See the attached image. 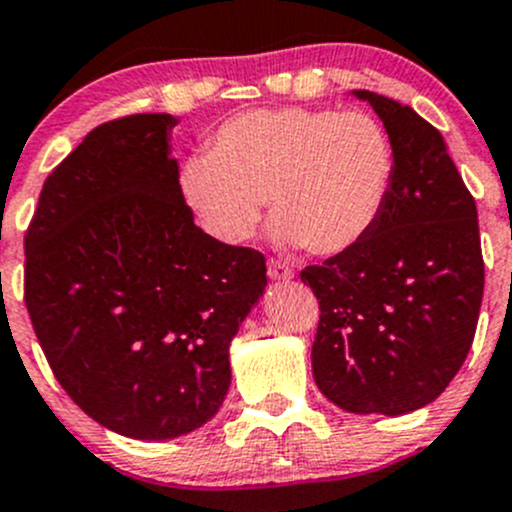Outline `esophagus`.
Returning <instances> with one entry per match:
<instances>
[{
	"instance_id": "34e87169",
	"label": "esophagus",
	"mask_w": 512,
	"mask_h": 512,
	"mask_svg": "<svg viewBox=\"0 0 512 512\" xmlns=\"http://www.w3.org/2000/svg\"><path fill=\"white\" fill-rule=\"evenodd\" d=\"M267 275H270V280H275V282H289L294 277V272H292V267L285 265V262L270 260L267 262Z\"/></svg>"
}]
</instances>
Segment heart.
<instances>
[{"label": "heart", "mask_w": 512, "mask_h": 512, "mask_svg": "<svg viewBox=\"0 0 512 512\" xmlns=\"http://www.w3.org/2000/svg\"><path fill=\"white\" fill-rule=\"evenodd\" d=\"M391 180L394 146L374 116L287 106L225 121L210 153L185 160L180 190L223 245L250 240L267 198L280 245L339 255L376 225Z\"/></svg>", "instance_id": "obj_1"}]
</instances>
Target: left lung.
<instances>
[{"label": "left lung", "instance_id": "1", "mask_svg": "<svg viewBox=\"0 0 512 512\" xmlns=\"http://www.w3.org/2000/svg\"><path fill=\"white\" fill-rule=\"evenodd\" d=\"M352 96L384 123L394 180L364 240L302 270L322 309L312 374L349 414L404 416L436 401L471 352L483 299L478 210L431 123L374 91Z\"/></svg>", "mask_w": 512, "mask_h": 512}]
</instances>
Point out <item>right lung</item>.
Here are the masks:
<instances>
[{
    "label": "right lung",
    "instance_id": "1",
    "mask_svg": "<svg viewBox=\"0 0 512 512\" xmlns=\"http://www.w3.org/2000/svg\"><path fill=\"white\" fill-rule=\"evenodd\" d=\"M178 118L94 128L56 165L29 225L27 309L56 379L101 426L168 441L230 389V342L267 287L265 257L193 223Z\"/></svg>",
    "mask_w": 512,
    "mask_h": 512
}]
</instances>
